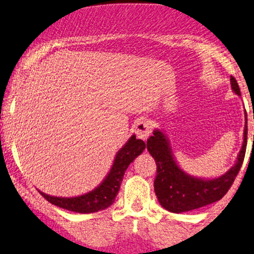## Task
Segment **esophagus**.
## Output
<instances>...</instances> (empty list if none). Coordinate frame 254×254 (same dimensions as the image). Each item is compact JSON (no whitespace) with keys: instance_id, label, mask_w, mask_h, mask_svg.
I'll return each instance as SVG.
<instances>
[{"instance_id":"1","label":"esophagus","mask_w":254,"mask_h":254,"mask_svg":"<svg viewBox=\"0 0 254 254\" xmlns=\"http://www.w3.org/2000/svg\"><path fill=\"white\" fill-rule=\"evenodd\" d=\"M151 124L147 121L139 120L136 123V134L140 139L146 140L151 133Z\"/></svg>"}]
</instances>
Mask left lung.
I'll return each mask as SVG.
<instances>
[{
    "label": "left lung",
    "instance_id": "8db88e82",
    "mask_svg": "<svg viewBox=\"0 0 254 254\" xmlns=\"http://www.w3.org/2000/svg\"><path fill=\"white\" fill-rule=\"evenodd\" d=\"M230 81L234 94L240 96V89L236 78L231 76ZM246 144L247 120L245 115L243 146L237 157L236 164L217 178H199L189 175L181 169L173 157L168 137L163 131L156 129L152 136L147 139L146 146L157 164V176L153 186L159 204L170 212L182 213L220 200L229 191L242 168Z\"/></svg>",
    "mask_w": 254,
    "mask_h": 254
}]
</instances>
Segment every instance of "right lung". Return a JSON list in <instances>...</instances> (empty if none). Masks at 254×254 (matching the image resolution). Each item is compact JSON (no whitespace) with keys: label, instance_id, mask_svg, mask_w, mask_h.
<instances>
[{"label":"right lung","instance_id":"add662e5","mask_svg":"<svg viewBox=\"0 0 254 254\" xmlns=\"http://www.w3.org/2000/svg\"><path fill=\"white\" fill-rule=\"evenodd\" d=\"M145 146V143L142 139H137L136 136L132 134L116 153L114 164L103 182L88 193L70 198L55 197V195L46 194L41 191L40 193L49 203L76 213H94L104 210L114 204L115 198L120 191L125 171L134 158L143 152Z\"/></svg>","mask_w":254,"mask_h":254}]
</instances>
